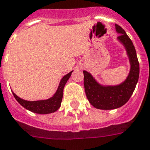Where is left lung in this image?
I'll return each instance as SVG.
<instances>
[{"instance_id":"left-lung-1","label":"left lung","mask_w":150,"mask_h":150,"mask_svg":"<svg viewBox=\"0 0 150 150\" xmlns=\"http://www.w3.org/2000/svg\"><path fill=\"white\" fill-rule=\"evenodd\" d=\"M115 30L119 34L117 40L125 47L129 61L130 70L126 79L116 86H103L89 72L83 71L84 87L88 100L95 108L103 110L118 109L126 104L134 92L139 75V64L132 41L118 24H115Z\"/></svg>"}]
</instances>
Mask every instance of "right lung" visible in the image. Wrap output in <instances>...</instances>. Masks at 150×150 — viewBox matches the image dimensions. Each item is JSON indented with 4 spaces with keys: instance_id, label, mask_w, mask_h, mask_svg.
<instances>
[{
    "instance_id": "1",
    "label": "right lung",
    "mask_w": 150,
    "mask_h": 150,
    "mask_svg": "<svg viewBox=\"0 0 150 150\" xmlns=\"http://www.w3.org/2000/svg\"><path fill=\"white\" fill-rule=\"evenodd\" d=\"M73 71H70L67 75L63 76L61 79L60 83L58 86L57 91L53 96L51 98L45 99V100H38V101H27L18 97L15 93L13 92L14 98L21 105H22L28 110L31 111L32 112L38 113V114H49V113L54 112L58 110L61 106V103L62 101L63 90L65 84L71 77V73Z\"/></svg>"
}]
</instances>
